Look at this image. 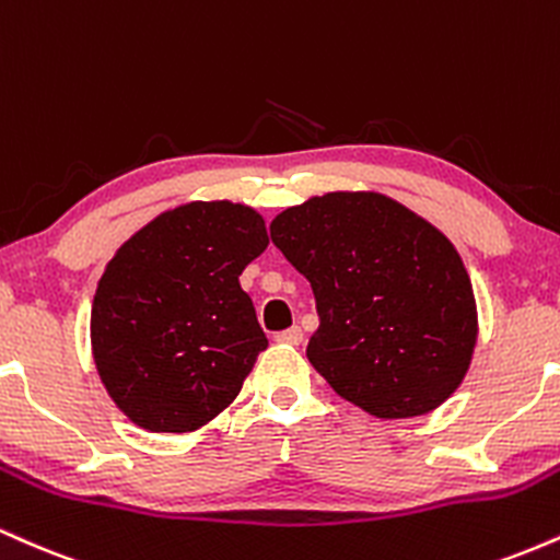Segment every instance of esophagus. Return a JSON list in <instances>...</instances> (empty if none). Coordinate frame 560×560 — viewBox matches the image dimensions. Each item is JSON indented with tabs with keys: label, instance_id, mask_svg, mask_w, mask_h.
<instances>
[{
	"label": "esophagus",
	"instance_id": "1",
	"mask_svg": "<svg viewBox=\"0 0 560 560\" xmlns=\"http://www.w3.org/2000/svg\"><path fill=\"white\" fill-rule=\"evenodd\" d=\"M276 342H281V345H300L302 342V329H300V326H292V329L279 331V334H276Z\"/></svg>",
	"mask_w": 560,
	"mask_h": 560
}]
</instances>
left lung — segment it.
Here are the masks:
<instances>
[{"mask_svg": "<svg viewBox=\"0 0 560 560\" xmlns=\"http://www.w3.org/2000/svg\"><path fill=\"white\" fill-rule=\"evenodd\" d=\"M271 240L311 281L307 361L339 397L376 419H413L458 389L477 302L442 231L376 191H329L276 215Z\"/></svg>", "mask_w": 560, "mask_h": 560, "instance_id": "8db88e82", "label": "left lung"}]
</instances>
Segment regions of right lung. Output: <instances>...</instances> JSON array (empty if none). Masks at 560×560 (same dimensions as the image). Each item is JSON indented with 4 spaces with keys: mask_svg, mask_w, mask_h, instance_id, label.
<instances>
[{
    "mask_svg": "<svg viewBox=\"0 0 560 560\" xmlns=\"http://www.w3.org/2000/svg\"><path fill=\"white\" fill-rule=\"evenodd\" d=\"M266 247L262 215L218 199L160 213L107 262L92 305V355L137 427L195 432L234 402L268 347L240 284Z\"/></svg>",
    "mask_w": 560,
    "mask_h": 560,
    "instance_id": "add662e5",
    "label": "right lung"
}]
</instances>
